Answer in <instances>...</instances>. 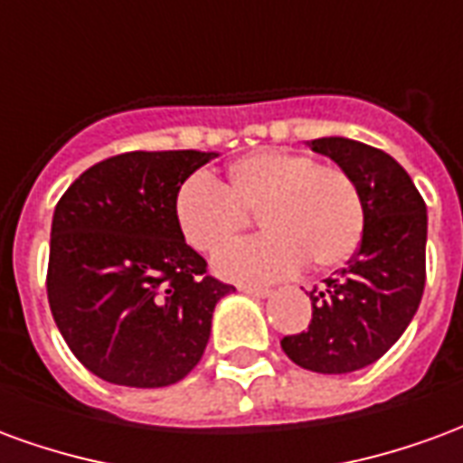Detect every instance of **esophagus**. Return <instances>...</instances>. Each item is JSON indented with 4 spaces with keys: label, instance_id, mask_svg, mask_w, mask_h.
<instances>
[{
    "label": "esophagus",
    "instance_id": "34e87169",
    "mask_svg": "<svg viewBox=\"0 0 463 463\" xmlns=\"http://www.w3.org/2000/svg\"><path fill=\"white\" fill-rule=\"evenodd\" d=\"M241 292L250 295V298H258V300H265V298L272 295V290H268V288H255V285H241Z\"/></svg>",
    "mask_w": 463,
    "mask_h": 463
}]
</instances>
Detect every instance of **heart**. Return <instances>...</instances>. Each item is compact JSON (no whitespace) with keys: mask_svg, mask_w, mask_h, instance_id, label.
Listing matches in <instances>:
<instances>
[{"mask_svg":"<svg viewBox=\"0 0 463 463\" xmlns=\"http://www.w3.org/2000/svg\"><path fill=\"white\" fill-rule=\"evenodd\" d=\"M255 210L269 232L215 255L213 268L225 280L275 282L307 260L320 270L337 268L357 250L364 231L362 198L347 173L285 148L241 156L225 185L195 173L173 201L183 238L198 252L220 250Z\"/></svg>","mask_w":463,"mask_h":463,"instance_id":"b5f03b06","label":"heart"}]
</instances>
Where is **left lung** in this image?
Returning <instances> with one entry per match:
<instances>
[{"label":"left lung","mask_w":463,"mask_h":463,"mask_svg":"<svg viewBox=\"0 0 463 463\" xmlns=\"http://www.w3.org/2000/svg\"><path fill=\"white\" fill-rule=\"evenodd\" d=\"M307 146L354 181L364 231L340 278L325 280L317 295L310 292V327L280 345L302 369L347 374L377 362L417 315L427 280V205L389 153L342 136Z\"/></svg>","instance_id":"left-lung-1"}]
</instances>
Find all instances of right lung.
I'll use <instances>...</instances> for the list:
<instances>
[{
    "mask_svg": "<svg viewBox=\"0 0 463 463\" xmlns=\"http://www.w3.org/2000/svg\"><path fill=\"white\" fill-rule=\"evenodd\" d=\"M215 151H133L96 163L56 203L46 292L76 359L111 384H175L201 362L215 305L173 201Z\"/></svg>",
    "mask_w": 463,
    "mask_h": 463,
    "instance_id": "obj_1",
    "label": "right lung"
}]
</instances>
